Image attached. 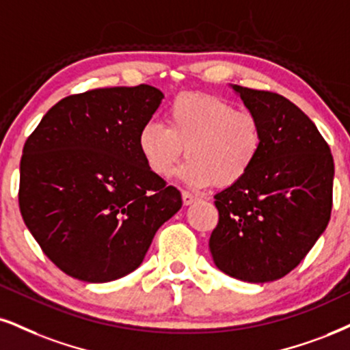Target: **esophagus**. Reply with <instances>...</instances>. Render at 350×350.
<instances>
[{
  "label": "esophagus",
  "mask_w": 350,
  "mask_h": 350,
  "mask_svg": "<svg viewBox=\"0 0 350 350\" xmlns=\"http://www.w3.org/2000/svg\"><path fill=\"white\" fill-rule=\"evenodd\" d=\"M182 200H183V204L185 206H189V204H193V202L198 200V196L193 195V193H189V191H183L182 193Z\"/></svg>",
  "instance_id": "1"
}]
</instances>
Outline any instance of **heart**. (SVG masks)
Masks as SVG:
<instances>
[{
	"label": "heart",
	"mask_w": 350,
	"mask_h": 350,
	"mask_svg": "<svg viewBox=\"0 0 350 350\" xmlns=\"http://www.w3.org/2000/svg\"><path fill=\"white\" fill-rule=\"evenodd\" d=\"M167 126L142 124L137 149L154 175L167 178L180 157L188 161L178 175L185 183L202 188L232 187L250 174L265 148L261 120L237 110L226 98L202 92L176 96L165 111Z\"/></svg>",
	"instance_id": "b5f03b06"
}]
</instances>
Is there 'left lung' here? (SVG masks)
<instances>
[{"label":"left lung","instance_id":"8db88e82","mask_svg":"<svg viewBox=\"0 0 350 350\" xmlns=\"http://www.w3.org/2000/svg\"><path fill=\"white\" fill-rule=\"evenodd\" d=\"M261 120L265 148L250 174L214 196L215 266L245 282L291 273L320 239L333 208L329 146L295 103L267 90L232 85Z\"/></svg>","mask_w":350,"mask_h":350}]
</instances>
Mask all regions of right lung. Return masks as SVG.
I'll return each instance as SVG.
<instances>
[{
	"label": "right lung",
	"mask_w": 350,
	"mask_h": 350,
	"mask_svg": "<svg viewBox=\"0 0 350 350\" xmlns=\"http://www.w3.org/2000/svg\"><path fill=\"white\" fill-rule=\"evenodd\" d=\"M163 94L148 84L64 97L27 137L19 208L55 266L84 282L136 269L182 195L142 161L137 133Z\"/></svg>",
	"instance_id": "right-lung-1"
}]
</instances>
